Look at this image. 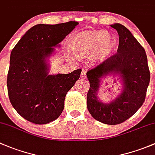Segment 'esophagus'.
Segmentation results:
<instances>
[{
    "mask_svg": "<svg viewBox=\"0 0 155 155\" xmlns=\"http://www.w3.org/2000/svg\"><path fill=\"white\" fill-rule=\"evenodd\" d=\"M81 79H86L87 78V71L83 70L81 71Z\"/></svg>",
    "mask_w": 155,
    "mask_h": 155,
    "instance_id": "esophagus-1",
    "label": "esophagus"
}]
</instances>
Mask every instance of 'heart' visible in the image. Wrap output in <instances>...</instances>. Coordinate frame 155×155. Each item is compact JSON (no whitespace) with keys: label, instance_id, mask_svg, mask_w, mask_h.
<instances>
[{"label":"heart","instance_id":"heart-1","mask_svg":"<svg viewBox=\"0 0 155 155\" xmlns=\"http://www.w3.org/2000/svg\"><path fill=\"white\" fill-rule=\"evenodd\" d=\"M114 40L104 31H87L75 36L72 42L73 52L78 57H85L94 51L95 58L102 60L112 51Z\"/></svg>","mask_w":155,"mask_h":155}]
</instances>
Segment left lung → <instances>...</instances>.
I'll list each match as a JSON object with an SVG mask.
<instances>
[{"mask_svg": "<svg viewBox=\"0 0 155 155\" xmlns=\"http://www.w3.org/2000/svg\"><path fill=\"white\" fill-rule=\"evenodd\" d=\"M119 34L117 53L87 72L89 81L87 108L92 117L107 125H118L131 117L145 101L150 81V71L145 49L125 26L111 25ZM113 73L124 82L122 94L110 104L97 99L99 79Z\"/></svg>", "mask_w": 155, "mask_h": 155, "instance_id": "obj_1", "label": "left lung"}]
</instances>
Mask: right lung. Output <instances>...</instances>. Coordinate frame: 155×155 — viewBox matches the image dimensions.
Segmentation results:
<instances>
[{"label": "right lung", "instance_id": "add662e5", "mask_svg": "<svg viewBox=\"0 0 155 155\" xmlns=\"http://www.w3.org/2000/svg\"><path fill=\"white\" fill-rule=\"evenodd\" d=\"M39 24L27 31L12 49L7 74L9 101L20 116L35 124L57 119L64 108L66 93L79 79L81 70L69 74H48L46 58L78 25Z\"/></svg>", "mask_w": 155, "mask_h": 155}]
</instances>
